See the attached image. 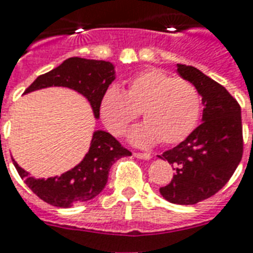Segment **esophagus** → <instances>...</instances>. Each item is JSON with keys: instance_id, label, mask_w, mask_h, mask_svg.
<instances>
[{"instance_id": "esophagus-1", "label": "esophagus", "mask_w": 253, "mask_h": 253, "mask_svg": "<svg viewBox=\"0 0 253 253\" xmlns=\"http://www.w3.org/2000/svg\"><path fill=\"white\" fill-rule=\"evenodd\" d=\"M134 157H136V158H138V159H150L151 158V155L149 154V153H134Z\"/></svg>"}]
</instances>
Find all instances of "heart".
Returning a JSON list of instances; mask_svg holds the SVG:
<instances>
[{
    "label": "heart",
    "instance_id": "1",
    "mask_svg": "<svg viewBox=\"0 0 253 253\" xmlns=\"http://www.w3.org/2000/svg\"><path fill=\"white\" fill-rule=\"evenodd\" d=\"M145 119L130 132V141L138 146L176 145L187 138L199 123L201 98L197 88L185 80L149 68L126 81V90L110 86L99 102L103 124L115 136L124 134L139 116Z\"/></svg>",
    "mask_w": 253,
    "mask_h": 253
}]
</instances>
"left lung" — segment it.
<instances>
[{
    "mask_svg": "<svg viewBox=\"0 0 253 253\" xmlns=\"http://www.w3.org/2000/svg\"><path fill=\"white\" fill-rule=\"evenodd\" d=\"M177 73L203 98V124L171 150L159 155L176 171L159 189L167 201L193 205L225 187L242 161L240 106L222 84L193 66L177 64Z\"/></svg>",
    "mask_w": 253,
    "mask_h": 253,
    "instance_id": "obj_1",
    "label": "left lung"
}]
</instances>
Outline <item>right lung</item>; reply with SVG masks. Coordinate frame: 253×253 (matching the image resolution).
<instances>
[{"label":"right lung","instance_id":"right-lung-1","mask_svg":"<svg viewBox=\"0 0 253 253\" xmlns=\"http://www.w3.org/2000/svg\"><path fill=\"white\" fill-rule=\"evenodd\" d=\"M115 80V66L110 61L70 57L53 70L42 74L32 82L24 94L62 86L76 90L91 104L94 116L99 117V102ZM132 155L121 143L104 130H95L90 149L81 163L60 176L35 179L13 159L19 176L38 197L57 208H70L86 203L103 191L108 180L111 166L117 159Z\"/></svg>","mask_w":253,"mask_h":253}]
</instances>
